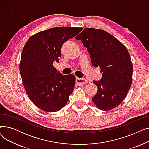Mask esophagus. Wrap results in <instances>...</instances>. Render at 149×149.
I'll return each mask as SVG.
<instances>
[{"label":"esophagus","instance_id":"1","mask_svg":"<svg viewBox=\"0 0 149 149\" xmlns=\"http://www.w3.org/2000/svg\"><path fill=\"white\" fill-rule=\"evenodd\" d=\"M76 83L79 85H83L85 83H88V81L86 79H81V78H77Z\"/></svg>","mask_w":149,"mask_h":149}]
</instances>
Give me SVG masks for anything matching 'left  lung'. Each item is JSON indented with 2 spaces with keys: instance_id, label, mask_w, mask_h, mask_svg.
I'll return each mask as SVG.
<instances>
[{
  "instance_id": "obj_1",
  "label": "left lung",
  "mask_w": 149,
  "mask_h": 149,
  "mask_svg": "<svg viewBox=\"0 0 149 149\" xmlns=\"http://www.w3.org/2000/svg\"><path fill=\"white\" fill-rule=\"evenodd\" d=\"M75 38L87 48L92 65L102 73V79L93 81L98 88L93 103L101 111L111 110L126 98L132 85L130 54L118 39L102 29L86 28Z\"/></svg>"
}]
</instances>
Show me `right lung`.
I'll return each mask as SVG.
<instances>
[{
	"label": "right lung",
	"mask_w": 149,
	"mask_h": 149,
	"mask_svg": "<svg viewBox=\"0 0 149 149\" xmlns=\"http://www.w3.org/2000/svg\"><path fill=\"white\" fill-rule=\"evenodd\" d=\"M82 30L77 27H57L29 37L22 52L20 72L31 101L47 112L60 111L72 94L75 77L64 75L54 67L59 62L61 47Z\"/></svg>",
	"instance_id": "right-lung-1"
}]
</instances>
